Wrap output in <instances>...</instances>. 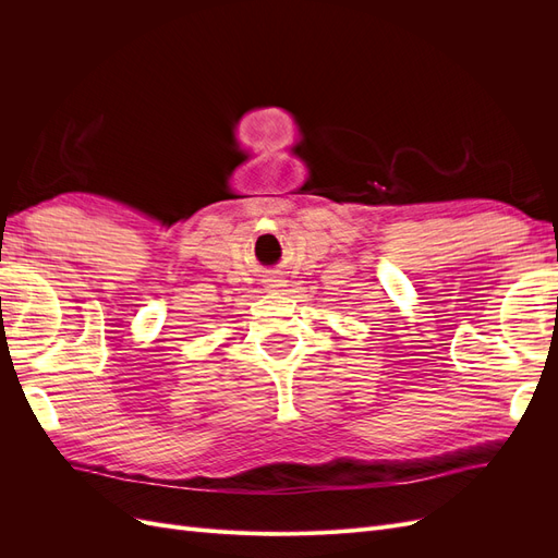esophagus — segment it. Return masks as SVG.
Wrapping results in <instances>:
<instances>
[{
    "mask_svg": "<svg viewBox=\"0 0 558 558\" xmlns=\"http://www.w3.org/2000/svg\"><path fill=\"white\" fill-rule=\"evenodd\" d=\"M279 286H283L279 279H269L267 281V289H279Z\"/></svg>",
    "mask_w": 558,
    "mask_h": 558,
    "instance_id": "esophagus-1",
    "label": "esophagus"
}]
</instances>
